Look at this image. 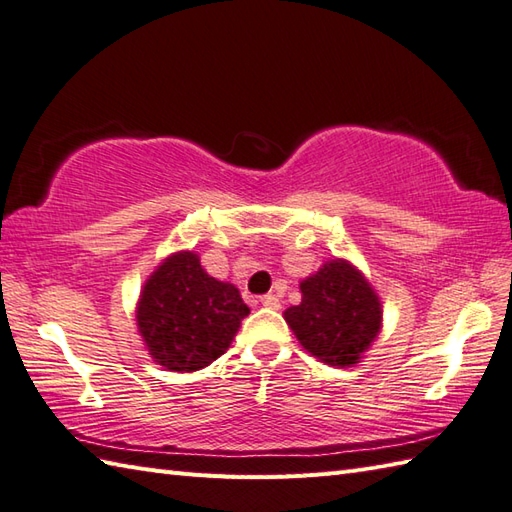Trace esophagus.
Instances as JSON below:
<instances>
[{
    "mask_svg": "<svg viewBox=\"0 0 512 512\" xmlns=\"http://www.w3.org/2000/svg\"><path fill=\"white\" fill-rule=\"evenodd\" d=\"M260 302H263V307H267V309H280V300L274 294L263 296L260 298Z\"/></svg>",
    "mask_w": 512,
    "mask_h": 512,
    "instance_id": "esophagus-1",
    "label": "esophagus"
}]
</instances>
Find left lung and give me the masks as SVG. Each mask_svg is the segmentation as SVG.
I'll return each mask as SVG.
<instances>
[{
	"label": "left lung",
	"mask_w": 512,
	"mask_h": 512,
	"mask_svg": "<svg viewBox=\"0 0 512 512\" xmlns=\"http://www.w3.org/2000/svg\"><path fill=\"white\" fill-rule=\"evenodd\" d=\"M302 302L285 320L311 356L331 367H351L378 336L380 300L358 269L331 260L300 283Z\"/></svg>",
	"instance_id": "obj_1"
}]
</instances>
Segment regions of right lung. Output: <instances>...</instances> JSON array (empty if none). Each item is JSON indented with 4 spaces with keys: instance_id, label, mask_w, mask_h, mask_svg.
I'll use <instances>...</instances> for the list:
<instances>
[{
    "instance_id": "1",
    "label": "right lung",
    "mask_w": 512,
    "mask_h": 512,
    "mask_svg": "<svg viewBox=\"0 0 512 512\" xmlns=\"http://www.w3.org/2000/svg\"><path fill=\"white\" fill-rule=\"evenodd\" d=\"M249 307L212 278L192 252L174 254L141 291L137 322L150 356L170 371H198L221 358Z\"/></svg>"
}]
</instances>
